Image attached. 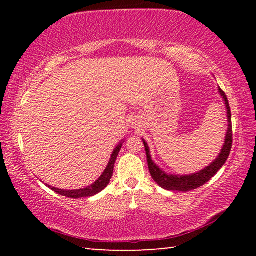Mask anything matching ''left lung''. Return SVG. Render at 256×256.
I'll return each instance as SVG.
<instances>
[{"label": "left lung", "mask_w": 256, "mask_h": 256, "mask_svg": "<svg viewBox=\"0 0 256 256\" xmlns=\"http://www.w3.org/2000/svg\"><path fill=\"white\" fill-rule=\"evenodd\" d=\"M218 92L222 98L224 99V107L227 110V132L226 136H224V142L222 150H220L219 154L216 158L210 164H208L206 168H203L200 172H194V174L188 175H176L170 174V172H164L162 168H160L157 164H156L152 158H151L149 146L146 144L144 138H142L144 144L146 154V160H148V167L149 172L151 174L152 180L157 183L160 188L167 190H180V192H188L190 190H196L200 186L204 185L206 182H209L212 177H214L216 172H219L226 160L228 159V156L230 154L232 144V112L230 107H229V102L226 94H224L220 86H218Z\"/></svg>", "instance_id": "8db88e82"}]
</instances>
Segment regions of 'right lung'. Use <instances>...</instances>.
I'll use <instances>...</instances> for the list:
<instances>
[{
	"mask_svg": "<svg viewBox=\"0 0 256 256\" xmlns=\"http://www.w3.org/2000/svg\"><path fill=\"white\" fill-rule=\"evenodd\" d=\"M123 141H120V144L115 146L114 151L110 156V162H108L107 166L104 170L102 174L100 175V177L94 182V184L86 186L84 188H80V190H60V188H52V186L47 185L50 188H52L58 194H60V196H66V198H88V196H94V194H97L99 192L106 188V186L110 184V180L112 176V172H114V164L116 162V158H118V152L120 148H122Z\"/></svg>",
	"mask_w": 256,
	"mask_h": 256,
	"instance_id": "right-lung-1",
	"label": "right lung"
}]
</instances>
